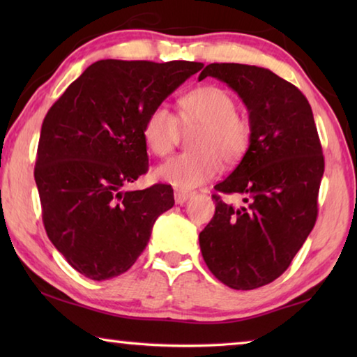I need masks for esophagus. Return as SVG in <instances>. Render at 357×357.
<instances>
[{"mask_svg": "<svg viewBox=\"0 0 357 357\" xmlns=\"http://www.w3.org/2000/svg\"><path fill=\"white\" fill-rule=\"evenodd\" d=\"M192 195H193L192 192H185V190L176 189V190H174V202H176V204H184Z\"/></svg>", "mask_w": 357, "mask_h": 357, "instance_id": "esophagus-1", "label": "esophagus"}]
</instances>
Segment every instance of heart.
<instances>
[{
  "instance_id": "heart-1",
  "label": "heart",
  "mask_w": 357,
  "mask_h": 357,
  "mask_svg": "<svg viewBox=\"0 0 357 357\" xmlns=\"http://www.w3.org/2000/svg\"><path fill=\"white\" fill-rule=\"evenodd\" d=\"M185 128L200 124L192 138L195 151L174 155L155 168V178L176 189L190 190L208 183L223 164L243 159L252 138L249 119L236 113V105L225 89L200 86L179 99V118L172 108L160 104L148 113L143 140L155 155L170 154Z\"/></svg>"
}]
</instances>
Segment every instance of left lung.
<instances>
[{
    "label": "left lung",
    "instance_id": "left-lung-1",
    "mask_svg": "<svg viewBox=\"0 0 357 357\" xmlns=\"http://www.w3.org/2000/svg\"><path fill=\"white\" fill-rule=\"evenodd\" d=\"M214 77L243 99L252 138L220 193L243 195L234 208L213 195L215 214L200 233L204 263L233 289H255L285 273L318 214L324 157L309 100L273 70L214 63L198 80Z\"/></svg>",
    "mask_w": 357,
    "mask_h": 357
}]
</instances>
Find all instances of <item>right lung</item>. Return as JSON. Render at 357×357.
<instances>
[{
  "label": "right lung",
  "instance_id": "add662e5",
  "mask_svg": "<svg viewBox=\"0 0 357 357\" xmlns=\"http://www.w3.org/2000/svg\"><path fill=\"white\" fill-rule=\"evenodd\" d=\"M202 68L100 59L48 110L34 168L42 219L52 244L88 279L126 273L157 217L173 208L172 185L124 187L148 172V113Z\"/></svg>",
  "mask_w": 357,
  "mask_h": 357
}]
</instances>
